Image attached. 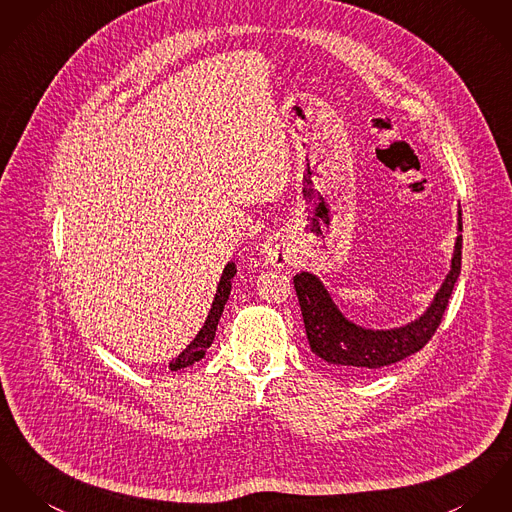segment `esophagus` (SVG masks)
<instances>
[{"instance_id": "obj_1", "label": "esophagus", "mask_w": 512, "mask_h": 512, "mask_svg": "<svg viewBox=\"0 0 512 512\" xmlns=\"http://www.w3.org/2000/svg\"><path fill=\"white\" fill-rule=\"evenodd\" d=\"M263 257L269 265L273 267H284L292 261L294 257V249L288 241V237L275 236L271 237L265 245H263Z\"/></svg>"}]
</instances>
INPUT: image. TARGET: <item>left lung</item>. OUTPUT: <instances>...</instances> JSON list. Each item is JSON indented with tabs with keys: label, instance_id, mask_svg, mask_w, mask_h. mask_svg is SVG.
Masks as SVG:
<instances>
[{
	"label": "left lung",
	"instance_id": "left-lung-1",
	"mask_svg": "<svg viewBox=\"0 0 512 512\" xmlns=\"http://www.w3.org/2000/svg\"><path fill=\"white\" fill-rule=\"evenodd\" d=\"M462 232V212H458ZM462 269V236L456 237L450 273L419 319L394 329H366L349 321L335 306L323 282L312 273L294 276L304 327L312 353L349 372H374L421 351L434 335Z\"/></svg>",
	"mask_w": 512,
	"mask_h": 512
}]
</instances>
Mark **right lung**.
I'll list each match as a JSON object with an SVG mask.
<instances>
[{
	"label": "right lung",
	"instance_id": "1",
	"mask_svg": "<svg viewBox=\"0 0 512 512\" xmlns=\"http://www.w3.org/2000/svg\"><path fill=\"white\" fill-rule=\"evenodd\" d=\"M236 273V263H228L224 273L220 276V282H218V288H216V296H214L210 314L206 317L202 329L198 331L197 337L191 341V345L183 353L179 354L177 358H173L169 362L171 370H181V368L193 366L200 358H204V354L210 349V345L214 341V335H216V329H218V321H220V315L224 312V306H226V302L230 298L232 278L236 276Z\"/></svg>",
	"mask_w": 512,
	"mask_h": 512
}]
</instances>
